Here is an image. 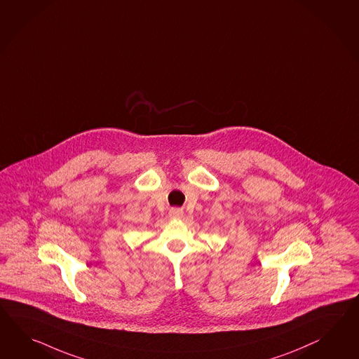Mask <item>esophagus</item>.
Returning <instances> with one entry per match:
<instances>
[{"label":"esophagus","instance_id":"esophagus-1","mask_svg":"<svg viewBox=\"0 0 359 359\" xmlns=\"http://www.w3.org/2000/svg\"><path fill=\"white\" fill-rule=\"evenodd\" d=\"M168 215H170V218L180 219L183 218L184 212L182 209H171L170 212H168Z\"/></svg>","mask_w":359,"mask_h":359}]
</instances>
